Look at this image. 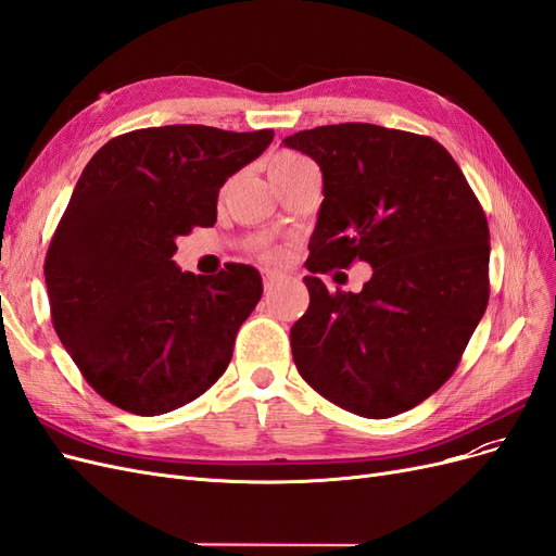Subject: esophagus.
Here are the masks:
<instances>
[{"label":"esophagus","mask_w":556,"mask_h":556,"mask_svg":"<svg viewBox=\"0 0 556 556\" xmlns=\"http://www.w3.org/2000/svg\"><path fill=\"white\" fill-rule=\"evenodd\" d=\"M262 278H264V290H266V292H271V290L276 288V285L282 280V276L276 274V271H264Z\"/></svg>","instance_id":"1"}]
</instances>
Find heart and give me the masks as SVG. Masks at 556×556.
<instances>
[{"instance_id":"obj_1","label":"heart","mask_w":556,"mask_h":556,"mask_svg":"<svg viewBox=\"0 0 556 556\" xmlns=\"http://www.w3.org/2000/svg\"><path fill=\"white\" fill-rule=\"evenodd\" d=\"M292 160H299V155H294V153H278L271 162H268V169H271V166H278V164H288V162H292ZM266 257H271V260L280 257V250H276V248L266 250Z\"/></svg>"}]
</instances>
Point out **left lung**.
Masks as SVG:
<instances>
[{"instance_id": "1", "label": "left lung", "mask_w": 556, "mask_h": 556, "mask_svg": "<svg viewBox=\"0 0 556 556\" xmlns=\"http://www.w3.org/2000/svg\"><path fill=\"white\" fill-rule=\"evenodd\" d=\"M313 157L325 199L311 274L359 260V294L317 276L292 355L317 394L362 417H392L454 374L490 301V227L457 162L431 137L368 123L325 125L282 141Z\"/></svg>"}]
</instances>
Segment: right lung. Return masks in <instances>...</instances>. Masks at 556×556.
Wrapping results in <instances>:
<instances>
[{"label": "right lung", "mask_w": 556, "mask_h": 556, "mask_svg": "<svg viewBox=\"0 0 556 556\" xmlns=\"http://www.w3.org/2000/svg\"><path fill=\"white\" fill-rule=\"evenodd\" d=\"M271 129H134L83 169L43 264L53 327L83 378L113 406L153 417L204 394L262 296L257 268L180 271L176 239L213 227L225 180Z\"/></svg>", "instance_id": "right-lung-1"}]
</instances>
